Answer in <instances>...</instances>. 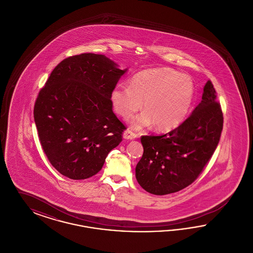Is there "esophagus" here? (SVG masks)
Masks as SVG:
<instances>
[{"instance_id":"obj_1","label":"esophagus","mask_w":253,"mask_h":253,"mask_svg":"<svg viewBox=\"0 0 253 253\" xmlns=\"http://www.w3.org/2000/svg\"><path fill=\"white\" fill-rule=\"evenodd\" d=\"M136 137V134L134 132H131L130 130H126L123 132V138L127 140H132Z\"/></svg>"}]
</instances>
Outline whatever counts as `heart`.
I'll list each match as a JSON object with an SVG mask.
<instances>
[{
	"instance_id": "heart-1",
	"label": "heart",
	"mask_w": 253,
	"mask_h": 253,
	"mask_svg": "<svg viewBox=\"0 0 253 253\" xmlns=\"http://www.w3.org/2000/svg\"><path fill=\"white\" fill-rule=\"evenodd\" d=\"M191 77L169 68L147 69L132 77L131 84H119L111 93L115 111L127 119L141 108L146 110L131 120V127L140 130L153 123L160 131H169L186 119L194 98Z\"/></svg>"
}]
</instances>
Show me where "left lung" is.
Returning a JSON list of instances; mask_svg holds the SVG:
<instances>
[{"mask_svg": "<svg viewBox=\"0 0 253 253\" xmlns=\"http://www.w3.org/2000/svg\"><path fill=\"white\" fill-rule=\"evenodd\" d=\"M211 81L201 102L174 130L162 135L141 136L143 156L135 177L146 192L165 195L191 185L202 172L219 143L223 113Z\"/></svg>", "mask_w": 253, "mask_h": 253, "instance_id": "1", "label": "left lung"}]
</instances>
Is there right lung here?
Instances as JSON below:
<instances>
[{"mask_svg":"<svg viewBox=\"0 0 253 253\" xmlns=\"http://www.w3.org/2000/svg\"><path fill=\"white\" fill-rule=\"evenodd\" d=\"M128 69L104 55L84 53L60 62L40 91L34 121L41 145L62 175L96 174L126 129L113 112L111 93Z\"/></svg>","mask_w":253,"mask_h":253,"instance_id":"right-lung-1","label":"right lung"}]
</instances>
